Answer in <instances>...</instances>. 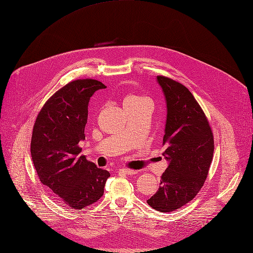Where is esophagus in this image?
<instances>
[{"instance_id": "esophagus-1", "label": "esophagus", "mask_w": 253, "mask_h": 253, "mask_svg": "<svg viewBox=\"0 0 253 253\" xmlns=\"http://www.w3.org/2000/svg\"><path fill=\"white\" fill-rule=\"evenodd\" d=\"M120 173H123V174H135L137 171L133 170V169H121Z\"/></svg>"}]
</instances>
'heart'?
I'll return each mask as SVG.
<instances>
[{"instance_id":"b5f03b06","label":"heart","mask_w":253,"mask_h":253,"mask_svg":"<svg viewBox=\"0 0 253 253\" xmlns=\"http://www.w3.org/2000/svg\"><path fill=\"white\" fill-rule=\"evenodd\" d=\"M145 102L150 103L147 97L141 96V95H136V94H130L125 98L124 105H134V104L145 103Z\"/></svg>"}]
</instances>
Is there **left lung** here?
<instances>
[{
  "mask_svg": "<svg viewBox=\"0 0 253 253\" xmlns=\"http://www.w3.org/2000/svg\"><path fill=\"white\" fill-rule=\"evenodd\" d=\"M167 100L162 146L169 161L158 191L147 201L159 212H171L192 201L207 179L213 159L214 137L209 121L191 92L182 84L158 75Z\"/></svg>",
  "mask_w": 253,
  "mask_h": 253,
  "instance_id": "1",
  "label": "left lung"
}]
</instances>
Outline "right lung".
<instances>
[{"instance_id": "1", "label": "right lung", "mask_w": 253, "mask_h": 253, "mask_svg": "<svg viewBox=\"0 0 253 253\" xmlns=\"http://www.w3.org/2000/svg\"><path fill=\"white\" fill-rule=\"evenodd\" d=\"M105 85L76 80L54 93L39 112L31 139V155L41 183L74 210L91 206L103 195L111 174L80 153L92 95Z\"/></svg>"}]
</instances>
